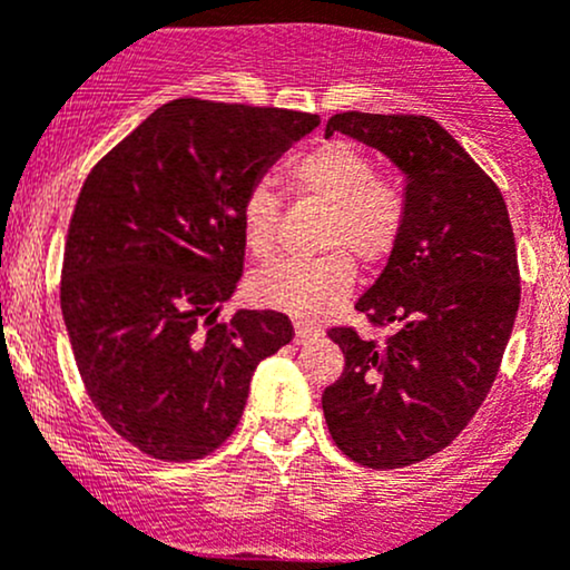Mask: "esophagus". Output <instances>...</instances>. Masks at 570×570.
<instances>
[{
    "label": "esophagus",
    "instance_id": "esophagus-1",
    "mask_svg": "<svg viewBox=\"0 0 570 570\" xmlns=\"http://www.w3.org/2000/svg\"><path fill=\"white\" fill-rule=\"evenodd\" d=\"M316 337H322V330L314 327V324H305V322L295 324V341L297 343H311V341H316Z\"/></svg>",
    "mask_w": 570,
    "mask_h": 570
}]
</instances>
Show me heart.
Segmentation results:
<instances>
[{"instance_id":"1","label":"heart","mask_w":570,"mask_h":570,"mask_svg":"<svg viewBox=\"0 0 570 570\" xmlns=\"http://www.w3.org/2000/svg\"><path fill=\"white\" fill-rule=\"evenodd\" d=\"M286 194L327 205L318 248L311 262H278L252 278V297L289 316L318 318L352 295L360 259L381 267L395 256L409 227V197L395 178L379 175L376 159L352 140L333 137L284 161ZM284 197L265 180L240 199L246 246L259 262L278 252Z\"/></svg>"}]
</instances>
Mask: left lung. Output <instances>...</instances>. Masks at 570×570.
<instances>
[{
	"label": "left lung",
	"instance_id": "obj_1",
	"mask_svg": "<svg viewBox=\"0 0 570 570\" xmlns=\"http://www.w3.org/2000/svg\"><path fill=\"white\" fill-rule=\"evenodd\" d=\"M352 135L405 173L409 227L354 308L384 341L341 324V379L322 395L346 458L405 468L468 428L495 384L519 308L517 240L495 180L430 116L337 112L324 135Z\"/></svg>",
	"mask_w": 570,
	"mask_h": 570
}]
</instances>
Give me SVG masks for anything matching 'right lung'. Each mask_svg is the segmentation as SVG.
<instances>
[{"instance_id": "right-lung-1", "label": "right lung", "mask_w": 570, "mask_h": 570, "mask_svg": "<svg viewBox=\"0 0 570 570\" xmlns=\"http://www.w3.org/2000/svg\"><path fill=\"white\" fill-rule=\"evenodd\" d=\"M314 112L180 97L110 148L75 203L61 314L94 409L142 454L189 462L240 422L278 311L218 318L246 259L240 199Z\"/></svg>"}]
</instances>
